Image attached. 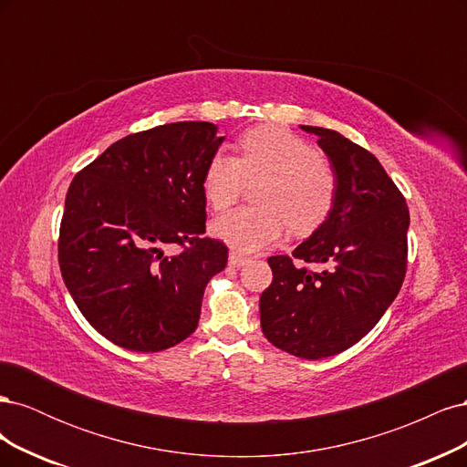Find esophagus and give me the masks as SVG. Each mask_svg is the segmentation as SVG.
Segmentation results:
<instances>
[{"label":"esophagus","mask_w":467,"mask_h":467,"mask_svg":"<svg viewBox=\"0 0 467 467\" xmlns=\"http://www.w3.org/2000/svg\"><path fill=\"white\" fill-rule=\"evenodd\" d=\"M249 263V259L247 257H244V255H239V253H235V251H232L230 253V265L232 266H235V268H242L244 265H247Z\"/></svg>","instance_id":"obj_1"}]
</instances>
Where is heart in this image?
I'll return each mask as SVG.
<instances>
[{"mask_svg":"<svg viewBox=\"0 0 467 467\" xmlns=\"http://www.w3.org/2000/svg\"><path fill=\"white\" fill-rule=\"evenodd\" d=\"M245 182L253 208H237L210 223V232L235 251L253 253L276 244L286 225L309 234L335 204L337 177L304 138L278 126H259L239 140V158L218 151L202 173L204 199L214 210L230 208Z\"/></svg>","mask_w":467,"mask_h":467,"instance_id":"b5f03b06","label":"heart"}]
</instances>
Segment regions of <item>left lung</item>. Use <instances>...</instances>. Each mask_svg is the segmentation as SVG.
<instances>
[{"instance_id": "1", "label": "left lung", "mask_w": 467, "mask_h": 467, "mask_svg": "<svg viewBox=\"0 0 467 467\" xmlns=\"http://www.w3.org/2000/svg\"><path fill=\"white\" fill-rule=\"evenodd\" d=\"M300 129L317 136L337 194L329 216L292 257L327 268L309 273L286 255L271 257L273 285L261 294L259 312L268 343L319 360L358 343L398 296L407 268L409 210L370 151L329 129Z\"/></svg>"}]
</instances>
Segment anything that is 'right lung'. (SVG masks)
<instances>
[{
  "mask_svg": "<svg viewBox=\"0 0 467 467\" xmlns=\"http://www.w3.org/2000/svg\"><path fill=\"white\" fill-rule=\"evenodd\" d=\"M223 140L204 120L155 126L109 146L69 185L62 278L83 317L115 345L158 352L199 325L204 288L228 263V247L202 235V173ZM175 243L186 249L167 258Z\"/></svg>",
  "mask_w": 467,
  "mask_h": 467,
  "instance_id": "right-lung-1",
  "label": "right lung"
}]
</instances>
